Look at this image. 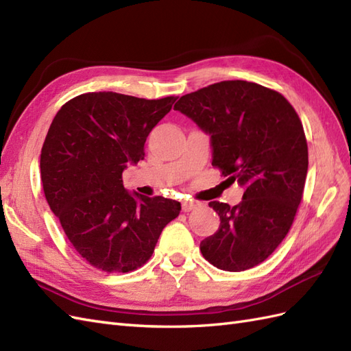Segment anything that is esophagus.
<instances>
[{"label": "esophagus", "instance_id": "34e87169", "mask_svg": "<svg viewBox=\"0 0 351 351\" xmlns=\"http://www.w3.org/2000/svg\"><path fill=\"white\" fill-rule=\"evenodd\" d=\"M196 206H199V202H196V201H183V202H182V210H183L184 213H189V211L195 210Z\"/></svg>", "mask_w": 351, "mask_h": 351}]
</instances>
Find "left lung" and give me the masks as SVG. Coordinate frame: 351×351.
Masks as SVG:
<instances>
[{
    "label": "left lung",
    "instance_id": "8db88e82",
    "mask_svg": "<svg viewBox=\"0 0 351 351\" xmlns=\"http://www.w3.org/2000/svg\"><path fill=\"white\" fill-rule=\"evenodd\" d=\"M211 134L213 167L245 186L239 205L213 201L220 227L201 242L205 260L243 271L267 260L285 239L308 168L301 119L280 93L248 81H221L174 105Z\"/></svg>",
    "mask_w": 351,
    "mask_h": 351
}]
</instances>
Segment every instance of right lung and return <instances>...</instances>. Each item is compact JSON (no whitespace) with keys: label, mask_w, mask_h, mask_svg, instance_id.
<instances>
[{"label":"right lung","mask_w":351,"mask_h":351,"mask_svg":"<svg viewBox=\"0 0 351 351\" xmlns=\"http://www.w3.org/2000/svg\"><path fill=\"white\" fill-rule=\"evenodd\" d=\"M176 100L85 93L56 113L41 149L44 195L73 248L93 267L106 273L141 267L182 210L173 199L132 196L122 183L127 164L145 159L149 132Z\"/></svg>","instance_id":"1"}]
</instances>
